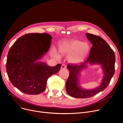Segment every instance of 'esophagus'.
<instances>
[{
	"instance_id": "34e87169",
	"label": "esophagus",
	"mask_w": 123,
	"mask_h": 123,
	"mask_svg": "<svg viewBox=\"0 0 123 123\" xmlns=\"http://www.w3.org/2000/svg\"><path fill=\"white\" fill-rule=\"evenodd\" d=\"M67 68V66L65 64H62L61 66V68L62 69H66Z\"/></svg>"
}]
</instances>
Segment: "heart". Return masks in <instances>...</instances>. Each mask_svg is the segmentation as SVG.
I'll use <instances>...</instances> for the list:
<instances>
[{
	"instance_id": "obj_1",
	"label": "heart",
	"mask_w": 123,
	"mask_h": 123,
	"mask_svg": "<svg viewBox=\"0 0 123 123\" xmlns=\"http://www.w3.org/2000/svg\"><path fill=\"white\" fill-rule=\"evenodd\" d=\"M59 50L63 55L71 54L68 61L72 64L81 62L88 53L89 46L88 43L76 39H69L64 41L60 46ZM55 56L59 58V55L55 54Z\"/></svg>"
}]
</instances>
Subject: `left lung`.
Returning a JSON list of instances; mask_svg holds the SVG:
<instances>
[{"instance_id": "1", "label": "left lung", "mask_w": 123, "mask_h": 123, "mask_svg": "<svg viewBox=\"0 0 123 123\" xmlns=\"http://www.w3.org/2000/svg\"><path fill=\"white\" fill-rule=\"evenodd\" d=\"M88 39L92 44L87 60L77 65L69 64L67 68L69 76L66 83L67 93L76 98H88L105 90L109 84L115 72V55L114 51L103 38L99 36L86 33ZM88 62L90 64H101L105 75L101 85L97 88L91 90L83 89L79 84L80 72L86 67Z\"/></svg>"}]
</instances>
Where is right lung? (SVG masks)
I'll return each mask as SVG.
<instances>
[{"label":"right lung","instance_id":"1","mask_svg":"<svg viewBox=\"0 0 123 123\" xmlns=\"http://www.w3.org/2000/svg\"><path fill=\"white\" fill-rule=\"evenodd\" d=\"M52 37L46 33H32L19 38L9 50L6 72L16 88L23 93L38 95L46 89L48 79L57 73L60 64L51 67L36 62L49 50Z\"/></svg>","mask_w":123,"mask_h":123}]
</instances>
